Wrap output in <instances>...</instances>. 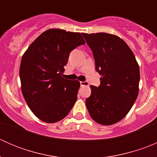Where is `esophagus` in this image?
<instances>
[{
  "label": "esophagus",
  "mask_w": 157,
  "mask_h": 157,
  "mask_svg": "<svg viewBox=\"0 0 157 157\" xmlns=\"http://www.w3.org/2000/svg\"><path fill=\"white\" fill-rule=\"evenodd\" d=\"M89 83L87 81H80V86H88Z\"/></svg>",
  "instance_id": "obj_1"
}]
</instances>
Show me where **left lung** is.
<instances>
[{
	"label": "left lung",
	"instance_id": "left-lung-1",
	"mask_svg": "<svg viewBox=\"0 0 157 157\" xmlns=\"http://www.w3.org/2000/svg\"><path fill=\"white\" fill-rule=\"evenodd\" d=\"M92 50L96 70L102 77L91 86L86 105L91 118L111 125L127 115L139 92L140 69L132 51L123 39L105 33H82Z\"/></svg>",
	"mask_w": 157,
	"mask_h": 157
}]
</instances>
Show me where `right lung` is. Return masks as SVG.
<instances>
[{"instance_id":"1","label":"right lung","mask_w":157,"mask_h":157,"mask_svg":"<svg viewBox=\"0 0 157 157\" xmlns=\"http://www.w3.org/2000/svg\"><path fill=\"white\" fill-rule=\"evenodd\" d=\"M85 41L80 33L50 29L25 52L20 67L23 97L37 118L55 123L65 118L77 99L80 83L63 77L70 52Z\"/></svg>"}]
</instances>
